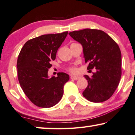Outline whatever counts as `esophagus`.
<instances>
[{
	"mask_svg": "<svg viewBox=\"0 0 135 135\" xmlns=\"http://www.w3.org/2000/svg\"><path fill=\"white\" fill-rule=\"evenodd\" d=\"M70 78L73 79V80H78V79L80 78V77L77 76H73V75H72V76H70Z\"/></svg>",
	"mask_w": 135,
	"mask_h": 135,
	"instance_id": "34e87169",
	"label": "esophagus"
}]
</instances>
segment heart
<instances>
[{
    "mask_svg": "<svg viewBox=\"0 0 135 135\" xmlns=\"http://www.w3.org/2000/svg\"><path fill=\"white\" fill-rule=\"evenodd\" d=\"M69 71H70L71 73H76L77 71V70L76 68L75 67H70L69 68Z\"/></svg>",
    "mask_w": 135,
    "mask_h": 135,
    "instance_id": "obj_1",
    "label": "heart"
}]
</instances>
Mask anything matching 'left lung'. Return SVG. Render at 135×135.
Segmentation results:
<instances>
[{
	"label": "left lung",
	"mask_w": 135,
	"mask_h": 135,
	"mask_svg": "<svg viewBox=\"0 0 135 135\" xmlns=\"http://www.w3.org/2000/svg\"><path fill=\"white\" fill-rule=\"evenodd\" d=\"M69 35L81 44L84 60L89 62L87 69H96L91 77L84 75L88 84L83 96L93 102L109 99L121 78L122 54L119 47L101 30L84 29L70 32Z\"/></svg>",
	"instance_id": "obj_1"
}]
</instances>
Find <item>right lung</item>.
<instances>
[{
	"label": "right lung",
	"mask_w": 135,
	"mask_h": 135,
	"mask_svg": "<svg viewBox=\"0 0 135 135\" xmlns=\"http://www.w3.org/2000/svg\"><path fill=\"white\" fill-rule=\"evenodd\" d=\"M68 35H44L27 41L21 49L17 60L18 78L21 88L35 105L49 108L56 105L64 94V86L69 75L59 73L57 76H48L57 50Z\"/></svg>",
	"instance_id": "right-lung-1"
}]
</instances>
